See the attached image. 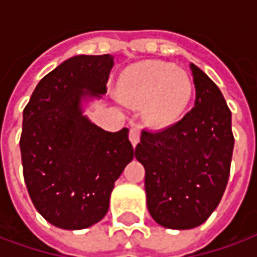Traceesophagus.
<instances>
[{
    "label": "esophagus",
    "mask_w": 257,
    "mask_h": 257,
    "mask_svg": "<svg viewBox=\"0 0 257 257\" xmlns=\"http://www.w3.org/2000/svg\"><path fill=\"white\" fill-rule=\"evenodd\" d=\"M129 139H131L132 146L134 147L138 146V143L141 142V129L136 128V126L131 129V132H129Z\"/></svg>",
    "instance_id": "esophagus-1"
}]
</instances>
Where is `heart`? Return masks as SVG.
Instances as JSON below:
<instances>
[{
  "label": "heart",
  "instance_id": "heart-1",
  "mask_svg": "<svg viewBox=\"0 0 257 257\" xmlns=\"http://www.w3.org/2000/svg\"><path fill=\"white\" fill-rule=\"evenodd\" d=\"M189 73L171 62L147 60L128 66L119 78L116 97L126 105H143L150 126L164 129L177 123L191 103Z\"/></svg>",
  "mask_w": 257,
  "mask_h": 257
}]
</instances>
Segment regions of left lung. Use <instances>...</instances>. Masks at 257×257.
<instances>
[{
    "label": "left lung",
    "mask_w": 257,
    "mask_h": 257,
    "mask_svg": "<svg viewBox=\"0 0 257 257\" xmlns=\"http://www.w3.org/2000/svg\"><path fill=\"white\" fill-rule=\"evenodd\" d=\"M196 101L170 128L142 131L135 157L145 167L147 209L161 227L191 229L216 210L234 150L231 111L217 85L191 64Z\"/></svg>",
    "instance_id": "left-lung-1"
}]
</instances>
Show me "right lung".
Returning a JSON list of instances; mask_svg holds the SVG:
<instances>
[{
  "label": "right lung",
  "mask_w": 257,
  "mask_h": 257,
  "mask_svg": "<svg viewBox=\"0 0 257 257\" xmlns=\"http://www.w3.org/2000/svg\"><path fill=\"white\" fill-rule=\"evenodd\" d=\"M114 57L75 55L46 75L23 110L25 184L37 211L62 229L97 224L134 159L129 129L107 132L85 110L107 93Z\"/></svg>",
  "instance_id": "obj_1"
}]
</instances>
